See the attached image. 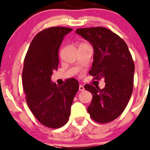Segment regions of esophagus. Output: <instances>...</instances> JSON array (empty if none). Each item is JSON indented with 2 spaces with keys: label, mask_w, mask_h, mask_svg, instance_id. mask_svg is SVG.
I'll return each instance as SVG.
<instances>
[{
  "label": "esophagus",
  "mask_w": 150,
  "mask_h": 150,
  "mask_svg": "<svg viewBox=\"0 0 150 150\" xmlns=\"http://www.w3.org/2000/svg\"><path fill=\"white\" fill-rule=\"evenodd\" d=\"M79 91H81V92H82V91H84L85 90V88H84V87L82 85H79Z\"/></svg>",
  "instance_id": "34e87169"
}]
</instances>
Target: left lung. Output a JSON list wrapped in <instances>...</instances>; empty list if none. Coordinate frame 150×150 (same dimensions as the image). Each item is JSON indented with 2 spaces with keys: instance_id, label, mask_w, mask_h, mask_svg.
<instances>
[{
  "instance_id": "8db88e82",
  "label": "left lung",
  "mask_w": 150,
  "mask_h": 150,
  "mask_svg": "<svg viewBox=\"0 0 150 150\" xmlns=\"http://www.w3.org/2000/svg\"><path fill=\"white\" fill-rule=\"evenodd\" d=\"M75 32L94 49L89 74L94 79H103L105 83L102 89L85 85L93 96L87 112L100 123L112 121L122 113L133 91L135 67L128 47L117 34L102 27L80 28Z\"/></svg>"
}]
</instances>
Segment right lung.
Segmentation results:
<instances>
[{
  "instance_id": "1",
  "label": "right lung",
  "mask_w": 150,
  "mask_h": 150,
  "mask_svg": "<svg viewBox=\"0 0 150 150\" xmlns=\"http://www.w3.org/2000/svg\"><path fill=\"white\" fill-rule=\"evenodd\" d=\"M73 30L54 27L37 34L24 61L23 86L29 108L36 119L50 128L61 127L69 120L79 82L71 79L62 86L52 82L58 65V50L63 38Z\"/></svg>"
}]
</instances>
